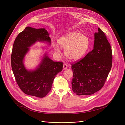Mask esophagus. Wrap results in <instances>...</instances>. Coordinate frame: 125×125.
Segmentation results:
<instances>
[{
  "mask_svg": "<svg viewBox=\"0 0 125 125\" xmlns=\"http://www.w3.org/2000/svg\"><path fill=\"white\" fill-rule=\"evenodd\" d=\"M63 68L64 69H66L67 68V65L66 64L64 63L63 65Z\"/></svg>",
  "mask_w": 125,
  "mask_h": 125,
  "instance_id": "34e87169",
  "label": "esophagus"
}]
</instances>
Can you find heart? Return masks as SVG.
<instances>
[{"label": "heart", "instance_id": "1", "mask_svg": "<svg viewBox=\"0 0 125 125\" xmlns=\"http://www.w3.org/2000/svg\"><path fill=\"white\" fill-rule=\"evenodd\" d=\"M58 44L64 49L66 57L71 61H76L81 58L87 51L89 46V39L78 31H73L65 34L57 40ZM54 51L59 53L60 48L58 45H53Z\"/></svg>", "mask_w": 125, "mask_h": 125}]
</instances>
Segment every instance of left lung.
<instances>
[{
    "label": "left lung",
    "instance_id": "1",
    "mask_svg": "<svg viewBox=\"0 0 125 125\" xmlns=\"http://www.w3.org/2000/svg\"><path fill=\"white\" fill-rule=\"evenodd\" d=\"M72 65V89L75 94L91 95L103 88L111 69L112 52L106 36L100 28L94 33L93 50Z\"/></svg>",
    "mask_w": 125,
    "mask_h": 125
}]
</instances>
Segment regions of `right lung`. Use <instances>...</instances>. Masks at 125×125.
<instances>
[{
    "label": "right lung",
    "mask_w": 125,
    "mask_h": 125,
    "mask_svg": "<svg viewBox=\"0 0 125 125\" xmlns=\"http://www.w3.org/2000/svg\"><path fill=\"white\" fill-rule=\"evenodd\" d=\"M45 28L29 26L19 34L13 44L11 56V68L19 87L25 94L43 98L52 89L56 74L62 70L63 63L54 62L46 52L34 69H28L24 64V58L31 46L37 42L51 45V39Z\"/></svg>",
    "instance_id": "obj_1"
}]
</instances>
